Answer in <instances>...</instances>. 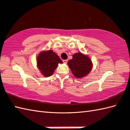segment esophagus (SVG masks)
Here are the masks:
<instances>
[{
  "instance_id": "1",
  "label": "esophagus",
  "mask_w": 130,
  "mask_h": 130,
  "mask_svg": "<svg viewBox=\"0 0 130 130\" xmlns=\"http://www.w3.org/2000/svg\"><path fill=\"white\" fill-rule=\"evenodd\" d=\"M63 62L64 63H67V62H68V60L67 59H64V60H63Z\"/></svg>"
}]
</instances>
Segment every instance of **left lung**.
Returning <instances> with one entry per match:
<instances>
[{"instance_id":"left-lung-1","label":"left lung","mask_w":130,"mask_h":130,"mask_svg":"<svg viewBox=\"0 0 130 130\" xmlns=\"http://www.w3.org/2000/svg\"><path fill=\"white\" fill-rule=\"evenodd\" d=\"M73 75L77 78L84 77L89 73L92 68V63L87 56L78 53L73 55V58L68 62Z\"/></svg>"}]
</instances>
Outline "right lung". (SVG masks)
<instances>
[{"label": "right lung", "mask_w": 130, "mask_h": 130, "mask_svg": "<svg viewBox=\"0 0 130 130\" xmlns=\"http://www.w3.org/2000/svg\"><path fill=\"white\" fill-rule=\"evenodd\" d=\"M37 60L38 69L45 77L52 75L58 63H63L57 54L51 50L41 53Z\"/></svg>", "instance_id": "1"}]
</instances>
